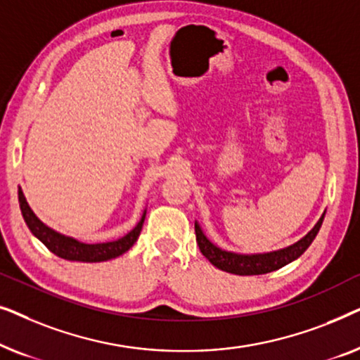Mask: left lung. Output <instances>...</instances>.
<instances>
[{
    "mask_svg": "<svg viewBox=\"0 0 360 360\" xmlns=\"http://www.w3.org/2000/svg\"><path fill=\"white\" fill-rule=\"evenodd\" d=\"M324 219V214L319 218L316 226L304 236L303 239H300L298 243L290 245L287 249L277 250V252L270 254H257V255H240L226 252L216 248L214 244H211L208 239L205 238V234L201 233L200 226L195 224V234H196V243L200 245L201 254L210 260L214 267H218L224 272L234 274V275H262L274 272V270L282 269L283 265L292 262V260L298 259L304 250L309 248V244L313 243V239L316 238L319 228H321Z\"/></svg>",
    "mask_w": 360,
    "mask_h": 360,
    "instance_id": "left-lung-1",
    "label": "left lung"
}]
</instances>
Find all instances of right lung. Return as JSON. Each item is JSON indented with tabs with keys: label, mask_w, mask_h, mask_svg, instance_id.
<instances>
[{
	"label": "right lung",
	"mask_w": 360,
	"mask_h": 360,
	"mask_svg": "<svg viewBox=\"0 0 360 360\" xmlns=\"http://www.w3.org/2000/svg\"><path fill=\"white\" fill-rule=\"evenodd\" d=\"M19 196V206H21L22 218L26 221L27 228L31 229V233L46 245V248L53 252L58 257L65 260H77V262H103V260L115 259L117 255L124 254L126 250H129L134 243L139 238L142 224H144L146 213L142 214V218L134 229L131 233H127L124 238L112 240V243H103V244H83L72 238H65V236L56 233V231L49 229L47 226H44L41 221L37 219V216L32 213V210L29 208L26 198H24L22 191H18Z\"/></svg>",
	"instance_id": "add662e5"
}]
</instances>
